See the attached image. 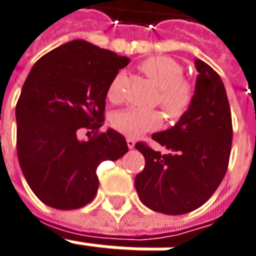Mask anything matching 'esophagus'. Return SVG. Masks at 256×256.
Wrapping results in <instances>:
<instances>
[{
    "instance_id": "34e87169",
    "label": "esophagus",
    "mask_w": 256,
    "mask_h": 256,
    "mask_svg": "<svg viewBox=\"0 0 256 256\" xmlns=\"http://www.w3.org/2000/svg\"><path fill=\"white\" fill-rule=\"evenodd\" d=\"M126 142H128V149H132V148L136 146V141H134V140H132V138H128V140H126Z\"/></svg>"
}]
</instances>
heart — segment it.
Returning a JSON list of instances; mask_svg holds the SVG:
<instances>
[{"label": "heart", "mask_w": 256, "mask_h": 256, "mask_svg": "<svg viewBox=\"0 0 256 256\" xmlns=\"http://www.w3.org/2000/svg\"><path fill=\"white\" fill-rule=\"evenodd\" d=\"M154 84L158 87L157 102L172 122H177L188 114L194 99V86L184 78V67L177 60L166 56H153L140 66ZM122 72L116 74L107 88V98L116 100L120 98ZM112 126L128 138H138L145 132H154L161 126L162 118L157 110L124 108L115 112Z\"/></svg>", "instance_id": "b5f03b06"}]
</instances>
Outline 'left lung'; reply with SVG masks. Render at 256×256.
Masks as SVG:
<instances>
[{
    "label": "left lung",
    "instance_id": "1",
    "mask_svg": "<svg viewBox=\"0 0 256 256\" xmlns=\"http://www.w3.org/2000/svg\"><path fill=\"white\" fill-rule=\"evenodd\" d=\"M194 66L198 75L190 110L173 128L152 136L169 153L136 144L145 157L136 177V193L146 206L165 214L202 206L224 178L231 154V110L223 82L200 58Z\"/></svg>",
    "mask_w": 256,
    "mask_h": 256
}]
</instances>
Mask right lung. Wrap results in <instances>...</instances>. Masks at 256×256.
Wrapping results in <instances>:
<instances>
[{"mask_svg": "<svg viewBox=\"0 0 256 256\" xmlns=\"http://www.w3.org/2000/svg\"><path fill=\"white\" fill-rule=\"evenodd\" d=\"M130 63L84 40L54 48L33 66L16 106L17 156L25 180L44 204L76 210L96 194V168L128 153L122 134L98 132L104 122L107 88ZM96 134L79 142L77 132Z\"/></svg>", "mask_w": 256, "mask_h": 256, "instance_id": "obj_1", "label": "right lung"}]
</instances>
